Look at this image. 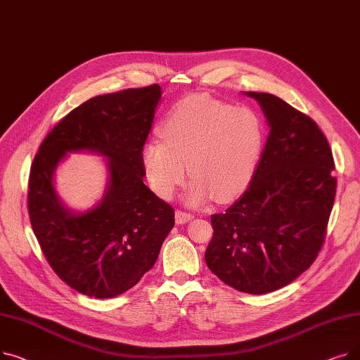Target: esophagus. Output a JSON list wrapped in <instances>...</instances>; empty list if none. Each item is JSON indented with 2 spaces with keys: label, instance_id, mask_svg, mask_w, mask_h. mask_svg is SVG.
Wrapping results in <instances>:
<instances>
[{
  "label": "esophagus",
  "instance_id": "esophagus-1",
  "mask_svg": "<svg viewBox=\"0 0 360 360\" xmlns=\"http://www.w3.org/2000/svg\"><path fill=\"white\" fill-rule=\"evenodd\" d=\"M190 220H193V214L185 213L182 210H176L175 212V221H176V224H184V223L190 221Z\"/></svg>",
  "mask_w": 360,
  "mask_h": 360
}]
</instances>
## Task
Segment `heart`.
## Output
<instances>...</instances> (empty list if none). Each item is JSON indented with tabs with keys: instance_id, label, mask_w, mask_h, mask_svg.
<instances>
[{
	"instance_id": "obj_1",
	"label": "heart",
	"mask_w": 360,
	"mask_h": 360,
	"mask_svg": "<svg viewBox=\"0 0 360 360\" xmlns=\"http://www.w3.org/2000/svg\"><path fill=\"white\" fill-rule=\"evenodd\" d=\"M162 141L143 146L141 162L150 188L170 198L188 175L193 181L184 200L198 205L216 197L229 202L250 186L266 129L257 112L233 108L209 94H190L167 113Z\"/></svg>"
}]
</instances>
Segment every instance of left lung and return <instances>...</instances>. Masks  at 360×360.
<instances>
[{
    "label": "left lung",
    "instance_id": "obj_1",
    "mask_svg": "<svg viewBox=\"0 0 360 360\" xmlns=\"http://www.w3.org/2000/svg\"><path fill=\"white\" fill-rule=\"evenodd\" d=\"M254 98L270 134L247 191L213 214L207 267L226 285L264 295L288 286L323 248L337 179L330 144L305 113L270 93Z\"/></svg>",
    "mask_w": 360,
    "mask_h": 360
}]
</instances>
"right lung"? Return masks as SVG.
Wrapping results in <instances>:
<instances>
[{"mask_svg":"<svg viewBox=\"0 0 360 360\" xmlns=\"http://www.w3.org/2000/svg\"><path fill=\"white\" fill-rule=\"evenodd\" d=\"M162 98L159 84L91 98L46 136L29 178V217L52 270L70 288L96 299L115 297L155 266L175 212L144 185L141 150ZM103 155L108 185L87 212L60 201L53 176L68 153Z\"/></svg>","mask_w":360,"mask_h":360,"instance_id":"right-lung-1","label":"right lung"}]
</instances>
